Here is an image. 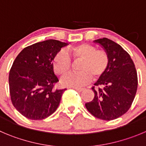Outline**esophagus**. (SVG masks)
Listing matches in <instances>:
<instances>
[{
    "mask_svg": "<svg viewBox=\"0 0 146 146\" xmlns=\"http://www.w3.org/2000/svg\"><path fill=\"white\" fill-rule=\"evenodd\" d=\"M75 90H76V92H84V90H85V88H75Z\"/></svg>",
    "mask_w": 146,
    "mask_h": 146,
    "instance_id": "1",
    "label": "esophagus"
}]
</instances>
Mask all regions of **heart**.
Wrapping results in <instances>:
<instances>
[{
	"mask_svg": "<svg viewBox=\"0 0 146 146\" xmlns=\"http://www.w3.org/2000/svg\"><path fill=\"white\" fill-rule=\"evenodd\" d=\"M81 60L78 73H73L62 78L61 83L68 87L84 86L89 84L94 77L101 78L107 71L110 65L108 54L103 50H96V47L88 44H80L70 47L68 52L61 50L53 58L52 67L54 73L62 76L71 69L72 61Z\"/></svg>",
	"mask_w": 146,
	"mask_h": 146,
	"instance_id": "b5f03b06",
	"label": "heart"
}]
</instances>
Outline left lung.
<instances>
[{"label":"left lung","instance_id":"obj_1","mask_svg":"<svg viewBox=\"0 0 146 146\" xmlns=\"http://www.w3.org/2000/svg\"><path fill=\"white\" fill-rule=\"evenodd\" d=\"M108 54L107 71L92 87L94 98L85 104L87 110L104 120L117 119L128 111L135 96L137 76L134 62L119 44L107 38L94 40Z\"/></svg>","mask_w":146,"mask_h":146}]
</instances>
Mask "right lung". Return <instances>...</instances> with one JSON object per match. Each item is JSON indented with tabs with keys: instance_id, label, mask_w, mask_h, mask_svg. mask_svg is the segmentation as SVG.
<instances>
[{
	"instance_id": "1",
	"label": "right lung",
	"mask_w": 146,
	"mask_h": 146,
	"mask_svg": "<svg viewBox=\"0 0 146 146\" xmlns=\"http://www.w3.org/2000/svg\"><path fill=\"white\" fill-rule=\"evenodd\" d=\"M66 42L47 39L23 49L9 73L11 99L17 111L30 119L40 120L56 111L65 89H53L59 80L53 58Z\"/></svg>"
}]
</instances>
